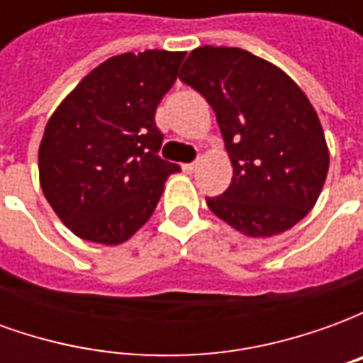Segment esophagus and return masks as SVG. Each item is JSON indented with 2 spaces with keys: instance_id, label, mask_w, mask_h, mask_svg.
<instances>
[{
  "instance_id": "34e87169",
  "label": "esophagus",
  "mask_w": 363,
  "mask_h": 363,
  "mask_svg": "<svg viewBox=\"0 0 363 363\" xmlns=\"http://www.w3.org/2000/svg\"><path fill=\"white\" fill-rule=\"evenodd\" d=\"M198 169V163H186V165H182V171H184V173H194V171H196Z\"/></svg>"
}]
</instances>
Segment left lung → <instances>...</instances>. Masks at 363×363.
<instances>
[{
  "mask_svg": "<svg viewBox=\"0 0 363 363\" xmlns=\"http://www.w3.org/2000/svg\"><path fill=\"white\" fill-rule=\"evenodd\" d=\"M179 77L213 108L233 167L229 189L206 198L208 208L249 237L278 235L303 220L327 181L328 145L301 87L229 46L194 48Z\"/></svg>",
  "mask_w": 363,
  "mask_h": 363,
  "instance_id": "obj_1",
  "label": "left lung"
}]
</instances>
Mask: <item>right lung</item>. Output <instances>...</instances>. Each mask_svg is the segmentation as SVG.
Returning <instances> with one entry per match:
<instances>
[{
    "label": "right lung",
    "instance_id": "obj_1",
    "mask_svg": "<svg viewBox=\"0 0 363 363\" xmlns=\"http://www.w3.org/2000/svg\"><path fill=\"white\" fill-rule=\"evenodd\" d=\"M186 52L112 56L58 104L38 147L44 196L67 229L99 245H122L150 220L169 174L159 159L155 111Z\"/></svg>",
    "mask_w": 363,
    "mask_h": 363
}]
</instances>
